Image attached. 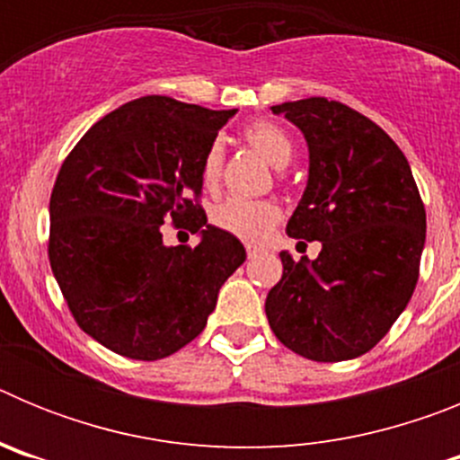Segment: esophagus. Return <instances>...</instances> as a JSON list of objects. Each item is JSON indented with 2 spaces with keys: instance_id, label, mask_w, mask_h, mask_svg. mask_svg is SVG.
<instances>
[{
  "instance_id": "obj_1",
  "label": "esophagus",
  "mask_w": 460,
  "mask_h": 460,
  "mask_svg": "<svg viewBox=\"0 0 460 460\" xmlns=\"http://www.w3.org/2000/svg\"><path fill=\"white\" fill-rule=\"evenodd\" d=\"M258 253H260V249H255V246H246V255H249V260L255 258Z\"/></svg>"
}]
</instances>
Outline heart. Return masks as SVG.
Returning <instances> with one entry per match:
<instances>
[{
    "instance_id": "1",
    "label": "heart",
    "mask_w": 460,
    "mask_h": 460,
    "mask_svg": "<svg viewBox=\"0 0 460 460\" xmlns=\"http://www.w3.org/2000/svg\"><path fill=\"white\" fill-rule=\"evenodd\" d=\"M243 140L265 158L274 168H283L292 158V140L279 124L270 119H258L243 128ZM223 152L221 145L214 142L209 145L202 156L200 174L202 184L207 189H214L221 180ZM280 218V209L270 200H242V198H230L211 209V223L227 234L243 239V242H258L265 237L276 221Z\"/></svg>"
}]
</instances>
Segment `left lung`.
Segmentation results:
<instances>
[{
    "instance_id": "1",
    "label": "left lung",
    "mask_w": 460,
    "mask_h": 460,
    "mask_svg": "<svg viewBox=\"0 0 460 460\" xmlns=\"http://www.w3.org/2000/svg\"><path fill=\"white\" fill-rule=\"evenodd\" d=\"M271 110L302 128L311 158L288 234L318 239L323 251L313 262L280 253L267 320L306 359H355L380 343L417 286L426 242L420 189L396 142L350 105L311 96Z\"/></svg>"
}]
</instances>
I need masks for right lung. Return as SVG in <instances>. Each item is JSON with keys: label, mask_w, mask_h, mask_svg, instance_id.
I'll return each instance as SVG.
<instances>
[{"label": "right lung", "mask_w": 460, "mask_h": 460, "mask_svg": "<svg viewBox=\"0 0 460 460\" xmlns=\"http://www.w3.org/2000/svg\"><path fill=\"white\" fill-rule=\"evenodd\" d=\"M234 112L142 96L96 121L64 158L48 258L78 327L108 350L142 361L181 350L246 260L200 205L202 156ZM164 222L203 239L165 247Z\"/></svg>", "instance_id": "right-lung-1"}]
</instances>
